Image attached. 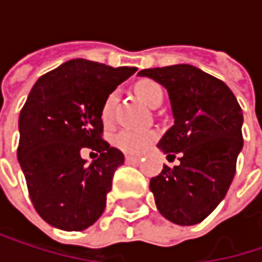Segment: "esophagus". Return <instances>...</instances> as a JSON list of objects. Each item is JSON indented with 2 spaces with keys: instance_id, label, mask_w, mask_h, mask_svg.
I'll use <instances>...</instances> for the list:
<instances>
[{
  "instance_id": "obj_1",
  "label": "esophagus",
  "mask_w": 262,
  "mask_h": 262,
  "mask_svg": "<svg viewBox=\"0 0 262 262\" xmlns=\"http://www.w3.org/2000/svg\"><path fill=\"white\" fill-rule=\"evenodd\" d=\"M139 161H141V158H139V156H126V162L136 164V162H139Z\"/></svg>"
}]
</instances>
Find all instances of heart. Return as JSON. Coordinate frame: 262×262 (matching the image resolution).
Returning a JSON list of instances; mask_svg holds the SVG:
<instances>
[{"label":"heart","mask_w":262,"mask_h":262,"mask_svg":"<svg viewBox=\"0 0 262 262\" xmlns=\"http://www.w3.org/2000/svg\"><path fill=\"white\" fill-rule=\"evenodd\" d=\"M136 92L138 95L151 107H158L162 104L165 92L164 88L151 79H144L136 83ZM118 101V92L117 91H111L103 104H101V120L104 123H111L114 120L115 115V106ZM158 135L153 130H133V129H124V130L118 132L114 138V144L121 148L126 153L132 155H141L144 153L155 141H156Z\"/></svg>","instance_id":"b5f03b06"}]
</instances>
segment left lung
<instances>
[{
	"label": "left lung",
	"mask_w": 262,
	"mask_h": 262,
	"mask_svg": "<svg viewBox=\"0 0 262 262\" xmlns=\"http://www.w3.org/2000/svg\"><path fill=\"white\" fill-rule=\"evenodd\" d=\"M167 88L174 126L158 147L181 161L164 165L150 189L159 212L191 226L203 222L225 199L243 148V111L225 81L192 67L171 65L139 71Z\"/></svg>",
	"instance_id": "8db88e82"
}]
</instances>
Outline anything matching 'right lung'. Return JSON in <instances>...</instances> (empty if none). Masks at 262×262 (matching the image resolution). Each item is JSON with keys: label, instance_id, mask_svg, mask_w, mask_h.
<instances>
[{"label": "right lung", "instance_id": "right-lung-1", "mask_svg": "<svg viewBox=\"0 0 262 262\" xmlns=\"http://www.w3.org/2000/svg\"><path fill=\"white\" fill-rule=\"evenodd\" d=\"M135 71L73 59L31 88L19 114L18 161L36 212L51 226L83 231L103 214L124 155L103 139L101 104ZM81 148L100 156L86 166Z\"/></svg>", "mask_w": 262, "mask_h": 262}]
</instances>
